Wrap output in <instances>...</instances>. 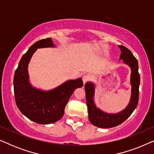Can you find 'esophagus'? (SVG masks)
Returning a JSON list of instances; mask_svg holds the SVG:
<instances>
[{"label": "esophagus", "mask_w": 154, "mask_h": 154, "mask_svg": "<svg viewBox=\"0 0 154 154\" xmlns=\"http://www.w3.org/2000/svg\"><path fill=\"white\" fill-rule=\"evenodd\" d=\"M82 79H83V83L85 84L86 82H88V80L90 79V77H89V75H83V77H82Z\"/></svg>", "instance_id": "obj_1"}]
</instances>
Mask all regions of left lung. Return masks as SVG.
I'll return each instance as SVG.
<instances>
[{"mask_svg": "<svg viewBox=\"0 0 154 154\" xmlns=\"http://www.w3.org/2000/svg\"><path fill=\"white\" fill-rule=\"evenodd\" d=\"M121 51L120 59L131 68L130 83L132 85V94L130 104L127 108L116 114H109L97 108L93 101L94 88L93 84L87 83L85 85L86 102L88 110V118L92 125L102 128L115 127L123 123L132 114L137 106L139 101V87L140 75L138 72V62L131 51L123 45H119Z\"/></svg>", "mask_w": 154, "mask_h": 154, "instance_id": "1", "label": "left lung"}]
</instances>
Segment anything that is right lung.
<instances>
[{
  "instance_id": "add662e5",
  "label": "right lung",
  "mask_w": 154,
  "mask_h": 154,
  "mask_svg": "<svg viewBox=\"0 0 154 154\" xmlns=\"http://www.w3.org/2000/svg\"><path fill=\"white\" fill-rule=\"evenodd\" d=\"M54 47L48 38L35 42L22 56L14 75V94L17 106L25 116L35 123L50 124L63 116L64 109L73 91L83 85L81 79L71 80L55 89L44 92L29 83L27 66L37 48Z\"/></svg>"
}]
</instances>
